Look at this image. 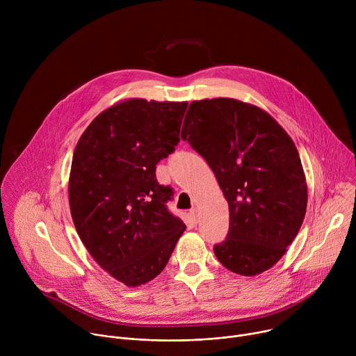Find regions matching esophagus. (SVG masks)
<instances>
[{"label":"esophagus","mask_w":356,"mask_h":356,"mask_svg":"<svg viewBox=\"0 0 356 356\" xmlns=\"http://www.w3.org/2000/svg\"><path fill=\"white\" fill-rule=\"evenodd\" d=\"M190 218H191V221L193 222H197L198 221V211H197V209H193L191 211H190Z\"/></svg>","instance_id":"esophagus-1"}]
</instances>
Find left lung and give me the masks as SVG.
Masks as SVG:
<instances>
[{"instance_id":"obj_1","label":"left lung","mask_w":356,"mask_h":356,"mask_svg":"<svg viewBox=\"0 0 356 356\" xmlns=\"http://www.w3.org/2000/svg\"><path fill=\"white\" fill-rule=\"evenodd\" d=\"M181 139L206 159L229 207V231L214 246L231 272L255 276L286 253L307 209L297 147L264 110L234 98L193 101Z\"/></svg>"}]
</instances>
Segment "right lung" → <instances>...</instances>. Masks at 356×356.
Returning a JSON list of instances; mask_svg holds the SVG:
<instances>
[{
	"label": "right lung",
	"mask_w": 356,
	"mask_h": 356,
	"mask_svg": "<svg viewBox=\"0 0 356 356\" xmlns=\"http://www.w3.org/2000/svg\"><path fill=\"white\" fill-rule=\"evenodd\" d=\"M187 103L131 98L97 115L80 136L69 179L70 213L92 259L136 287L168 265L186 229L166 202L156 165L175 150Z\"/></svg>",
	"instance_id": "1"
}]
</instances>
